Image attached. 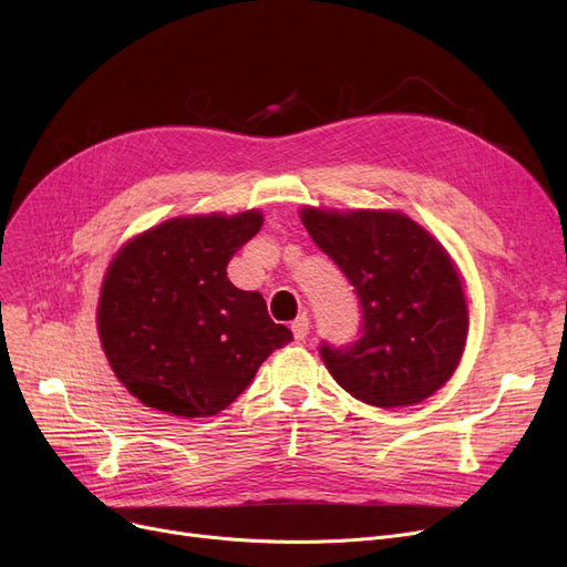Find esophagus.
Listing matches in <instances>:
<instances>
[{"instance_id":"obj_1","label":"esophagus","mask_w":567,"mask_h":567,"mask_svg":"<svg viewBox=\"0 0 567 567\" xmlns=\"http://www.w3.org/2000/svg\"><path fill=\"white\" fill-rule=\"evenodd\" d=\"M291 333H293L296 340H306L308 333H310V319L306 315H301L299 319L291 323Z\"/></svg>"}]
</instances>
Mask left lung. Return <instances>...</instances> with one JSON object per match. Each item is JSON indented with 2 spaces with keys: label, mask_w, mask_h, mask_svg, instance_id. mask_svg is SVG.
Listing matches in <instances>:
<instances>
[{
  "label": "left lung",
  "mask_w": 567,
  "mask_h": 567,
  "mask_svg": "<svg viewBox=\"0 0 567 567\" xmlns=\"http://www.w3.org/2000/svg\"><path fill=\"white\" fill-rule=\"evenodd\" d=\"M299 216L363 308L359 340L319 349L333 379L379 409L434 395L455 374L468 333L466 291L449 250L400 212L303 206Z\"/></svg>",
  "instance_id": "left-lung-1"
}]
</instances>
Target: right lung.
Returning <instances> with one entry per match:
<instances>
[{
	"label": "right lung",
	"instance_id": "add662e5",
	"mask_svg": "<svg viewBox=\"0 0 567 567\" xmlns=\"http://www.w3.org/2000/svg\"><path fill=\"white\" fill-rule=\"evenodd\" d=\"M261 212L178 216L110 261L99 299L105 359L142 404L206 419L227 409L291 331L259 291L229 282L227 264L259 231Z\"/></svg>",
	"mask_w": 567,
	"mask_h": 567
}]
</instances>
